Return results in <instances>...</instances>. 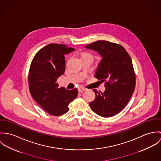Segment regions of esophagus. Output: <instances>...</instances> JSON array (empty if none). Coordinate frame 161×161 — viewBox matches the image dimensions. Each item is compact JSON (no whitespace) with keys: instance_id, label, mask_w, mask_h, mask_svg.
Segmentation results:
<instances>
[{"instance_id":"esophagus-1","label":"esophagus","mask_w":161,"mask_h":161,"mask_svg":"<svg viewBox=\"0 0 161 161\" xmlns=\"http://www.w3.org/2000/svg\"><path fill=\"white\" fill-rule=\"evenodd\" d=\"M78 92H83L84 91H85L86 89L85 88H83V87H80L78 88Z\"/></svg>"}]
</instances>
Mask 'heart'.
<instances>
[{"instance_id":"heart-1","label":"heart","mask_w":161,"mask_h":161,"mask_svg":"<svg viewBox=\"0 0 161 161\" xmlns=\"http://www.w3.org/2000/svg\"><path fill=\"white\" fill-rule=\"evenodd\" d=\"M87 55H91L90 54H88V53H84V54H83L82 57H83V56H87ZM91 56H92V55H91Z\"/></svg>"}]
</instances>
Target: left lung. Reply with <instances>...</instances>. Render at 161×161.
Wrapping results in <instances>:
<instances>
[{"instance_id":"1","label":"left lung","mask_w":161,"mask_h":161,"mask_svg":"<svg viewBox=\"0 0 161 161\" xmlns=\"http://www.w3.org/2000/svg\"><path fill=\"white\" fill-rule=\"evenodd\" d=\"M97 51L102 60L95 77L105 81V91L95 92V99L89 103L91 110L103 117L114 116L130 101L136 85V76L130 56L120 44L97 41L86 46Z\"/></svg>"}]
</instances>
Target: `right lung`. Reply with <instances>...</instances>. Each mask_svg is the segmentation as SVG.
<instances>
[{"instance_id": "obj_1", "label": "right lung", "mask_w": 161, "mask_h": 161, "mask_svg": "<svg viewBox=\"0 0 161 161\" xmlns=\"http://www.w3.org/2000/svg\"><path fill=\"white\" fill-rule=\"evenodd\" d=\"M74 50L64 44H49L36 53L31 63L28 73L30 94L50 115L60 116L67 113L69 104L78 96L76 88H58L57 83L65 70L64 55Z\"/></svg>"}]
</instances>
